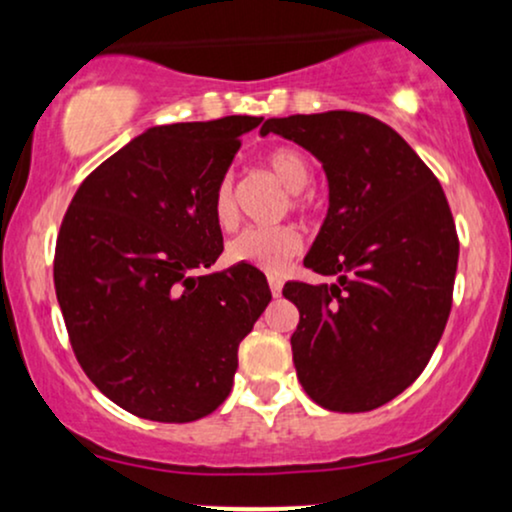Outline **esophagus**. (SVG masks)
Returning a JSON list of instances; mask_svg holds the SVG:
<instances>
[{"mask_svg":"<svg viewBox=\"0 0 512 512\" xmlns=\"http://www.w3.org/2000/svg\"><path fill=\"white\" fill-rule=\"evenodd\" d=\"M281 286H284V284H281L279 276L269 274V289H272V296H274V298L281 296Z\"/></svg>","mask_w":512,"mask_h":512,"instance_id":"esophagus-1","label":"esophagus"}]
</instances>
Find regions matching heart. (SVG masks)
Here are the masks:
<instances>
[{
    "mask_svg": "<svg viewBox=\"0 0 512 512\" xmlns=\"http://www.w3.org/2000/svg\"><path fill=\"white\" fill-rule=\"evenodd\" d=\"M267 168L291 192L305 190L310 175H313L308 158L301 151L291 149V146H279V149L269 151ZM301 204V195L293 197V207H301ZM211 209H214V219L221 228H231L238 221L233 175H223L219 180L214 190V199H211ZM298 252H301V236L291 226L245 228L236 238L228 240L226 245L228 262L252 264V267L264 269V272H279Z\"/></svg>",
    "mask_w": 512,
    "mask_h": 512,
    "instance_id": "1",
    "label": "heart"
}]
</instances>
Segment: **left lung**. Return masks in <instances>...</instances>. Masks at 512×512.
<instances>
[{
	"label": "left lung",
	"instance_id": "8db88e82",
	"mask_svg": "<svg viewBox=\"0 0 512 512\" xmlns=\"http://www.w3.org/2000/svg\"><path fill=\"white\" fill-rule=\"evenodd\" d=\"M269 132L310 151L330 187L303 264L337 281L284 286L301 313L298 380L330 411L383 407L419 378L448 322L460 257L448 199L416 151L370 115L269 117L260 134Z\"/></svg>",
	"mask_w": 512,
	"mask_h": 512
}]
</instances>
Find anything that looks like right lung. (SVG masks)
Masks as SVG:
<instances>
[{
    "mask_svg": "<svg viewBox=\"0 0 512 512\" xmlns=\"http://www.w3.org/2000/svg\"><path fill=\"white\" fill-rule=\"evenodd\" d=\"M262 117L146 129L81 182L55 248V291L91 383L129 414L187 424L233 387L238 344L272 291L223 252L211 199Z\"/></svg>",
    "mask_w": 512,
    "mask_h": 512,
    "instance_id": "obj_1",
    "label": "right lung"
}]
</instances>
